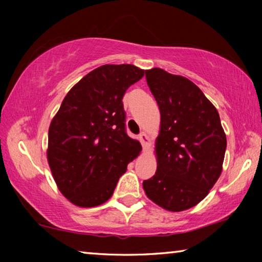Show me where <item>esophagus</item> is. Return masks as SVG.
I'll return each mask as SVG.
<instances>
[{
	"instance_id": "esophagus-1",
	"label": "esophagus",
	"mask_w": 262,
	"mask_h": 262,
	"mask_svg": "<svg viewBox=\"0 0 262 262\" xmlns=\"http://www.w3.org/2000/svg\"><path fill=\"white\" fill-rule=\"evenodd\" d=\"M140 141L142 143V147H143V151H147L150 147V140L148 135L145 134V133H141L140 134Z\"/></svg>"
}]
</instances>
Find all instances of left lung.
<instances>
[{
	"instance_id": "obj_1",
	"label": "left lung",
	"mask_w": 262,
	"mask_h": 262,
	"mask_svg": "<svg viewBox=\"0 0 262 262\" xmlns=\"http://www.w3.org/2000/svg\"><path fill=\"white\" fill-rule=\"evenodd\" d=\"M145 78L161 112V128L155 144L157 170L143 181V189L163 209H189L222 173L227 136L220 114L188 78L161 68L145 70Z\"/></svg>"
}]
</instances>
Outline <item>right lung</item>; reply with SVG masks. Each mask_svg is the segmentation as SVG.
I'll return each mask as SVG.
<instances>
[{
  "mask_svg": "<svg viewBox=\"0 0 262 262\" xmlns=\"http://www.w3.org/2000/svg\"><path fill=\"white\" fill-rule=\"evenodd\" d=\"M144 76L133 64H104L70 89L48 129L47 161L62 195L91 208L112 196L141 143L125 130L122 97Z\"/></svg>",
  "mask_w": 262,
  "mask_h": 262,
  "instance_id": "obj_1",
  "label": "right lung"
}]
</instances>
